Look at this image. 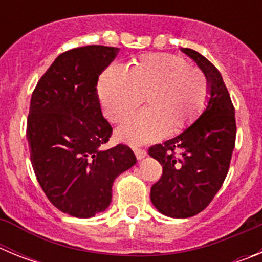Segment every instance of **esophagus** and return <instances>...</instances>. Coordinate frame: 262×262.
I'll return each mask as SVG.
<instances>
[{
    "mask_svg": "<svg viewBox=\"0 0 262 262\" xmlns=\"http://www.w3.org/2000/svg\"><path fill=\"white\" fill-rule=\"evenodd\" d=\"M133 149H134V154H135L136 159L138 160H142L147 156V151H145V149H142V148H139V147H134Z\"/></svg>",
    "mask_w": 262,
    "mask_h": 262,
    "instance_id": "esophagus-1",
    "label": "esophagus"
}]
</instances>
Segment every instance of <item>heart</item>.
<instances>
[{
  "label": "heart",
  "instance_id": "obj_1",
  "mask_svg": "<svg viewBox=\"0 0 262 262\" xmlns=\"http://www.w3.org/2000/svg\"><path fill=\"white\" fill-rule=\"evenodd\" d=\"M209 96L205 73L172 53L143 55L127 69L111 66L98 82L103 113L113 123L126 122L145 97L147 110L118 131V138L131 144L154 142L166 131H182L200 117Z\"/></svg>",
  "mask_w": 262,
  "mask_h": 262
}]
</instances>
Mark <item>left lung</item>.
<instances>
[{
    "mask_svg": "<svg viewBox=\"0 0 262 262\" xmlns=\"http://www.w3.org/2000/svg\"><path fill=\"white\" fill-rule=\"evenodd\" d=\"M181 51L209 80L210 99L189 128L148 149L163 165L161 178L151 187V201L170 217L194 216L210 205L226 180L236 139L235 107L221 72L196 51Z\"/></svg>",
    "mask_w": 262,
    "mask_h": 262,
    "instance_id": "1",
    "label": "left lung"
}]
</instances>
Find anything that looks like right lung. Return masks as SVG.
I'll return each mask as SVG.
<instances>
[{"mask_svg":"<svg viewBox=\"0 0 262 262\" xmlns=\"http://www.w3.org/2000/svg\"><path fill=\"white\" fill-rule=\"evenodd\" d=\"M119 48L85 46L62 52L32 92L27 140L36 180L55 207L92 217L111 202L115 178L136 164L133 149H102L113 128L97 94L98 76Z\"/></svg>","mask_w":262,"mask_h":262,"instance_id":"1","label":"right lung"}]
</instances>
